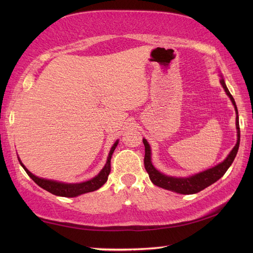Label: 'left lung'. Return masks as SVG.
Here are the masks:
<instances>
[{
  "mask_svg": "<svg viewBox=\"0 0 253 253\" xmlns=\"http://www.w3.org/2000/svg\"><path fill=\"white\" fill-rule=\"evenodd\" d=\"M219 83H221L222 87L224 88L225 92L228 95V98L232 101V103L235 107L236 111V129H237V142H236L235 147L233 148L232 151L226 157L223 162L218 163L217 165L213 166L211 169H208L200 173L188 176V177H174L169 176L163 173H161L160 170L154 168L151 161V148L148 143L147 139H142V142L144 144V150H146V154H144V168L148 171L150 179L153 182L155 186L163 188L166 190H170L177 193H181V195H192V193H197L199 191L203 190L204 188L209 187L210 185L214 184L221 177L226 173V170L229 169V166L232 165L234 160L236 158V154L238 152L239 149V142H240V129H239V117H238V110L236 106L235 100L233 95L230 94L229 90L226 87L225 80L222 75H219Z\"/></svg>",
  "mask_w": 253,
  "mask_h": 253,
  "instance_id": "left-lung-1",
  "label": "left lung"
}]
</instances>
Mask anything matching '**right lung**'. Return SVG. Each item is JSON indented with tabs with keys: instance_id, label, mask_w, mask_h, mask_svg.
<instances>
[{
	"instance_id": "add662e5",
	"label": "right lung",
	"mask_w": 253,
	"mask_h": 253,
	"mask_svg": "<svg viewBox=\"0 0 253 253\" xmlns=\"http://www.w3.org/2000/svg\"><path fill=\"white\" fill-rule=\"evenodd\" d=\"M117 144H118V140H116L115 143L112 146L104 168L101 169V171L98 175L94 176L93 178H91L87 181L76 182V184H68V182H62V181L41 178V177H38V176L34 175L31 173V171L27 169L26 166L23 163H21V161H20L19 158H18V161H19L20 165L23 166L24 169L26 170V173L28 174V176L36 182L38 186H40L41 188H43L44 190L49 191V192L53 193V195H55V196L73 198V197L84 195V193L98 190L99 188H101L102 186L105 184L106 180H107V177H109L110 171H111L112 154H113V152H114V150L117 147Z\"/></svg>"
}]
</instances>
